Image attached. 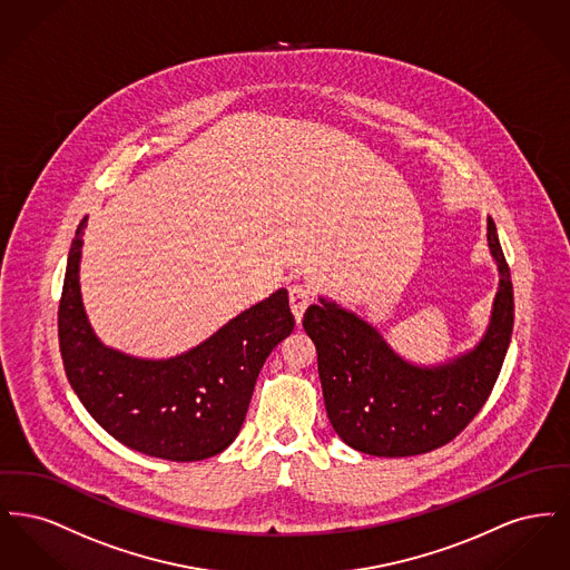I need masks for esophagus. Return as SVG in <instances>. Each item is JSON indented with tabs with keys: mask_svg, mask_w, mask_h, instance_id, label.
Instances as JSON below:
<instances>
[{
	"mask_svg": "<svg viewBox=\"0 0 570 570\" xmlns=\"http://www.w3.org/2000/svg\"><path fill=\"white\" fill-rule=\"evenodd\" d=\"M312 297H314V295H312L309 286H305V284H293V286H291L288 298H291V309H293L297 323L301 321L303 312L307 309V305L312 303Z\"/></svg>",
	"mask_w": 570,
	"mask_h": 570,
	"instance_id": "esophagus-1",
	"label": "esophagus"
}]
</instances>
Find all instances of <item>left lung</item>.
<instances>
[{
  "instance_id": "obj_1",
  "label": "left lung",
  "mask_w": 570,
  "mask_h": 570,
  "mask_svg": "<svg viewBox=\"0 0 570 570\" xmlns=\"http://www.w3.org/2000/svg\"><path fill=\"white\" fill-rule=\"evenodd\" d=\"M489 252L500 284L483 340L440 365H414L376 326L321 298L303 314L318 351L326 416L348 446L376 458H410L444 446L485 406L513 333V282L488 217Z\"/></svg>"
}]
</instances>
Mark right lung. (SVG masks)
Masks as SVG:
<instances>
[{"label":"right lung","instance_id":"1","mask_svg":"<svg viewBox=\"0 0 570 570\" xmlns=\"http://www.w3.org/2000/svg\"><path fill=\"white\" fill-rule=\"evenodd\" d=\"M82 217L59 301L66 376L94 421L121 444L168 461L222 453L239 434L254 384L273 348L293 333L288 291L252 305L188 353L138 358L105 346L82 307Z\"/></svg>","mask_w":570,"mask_h":570}]
</instances>
